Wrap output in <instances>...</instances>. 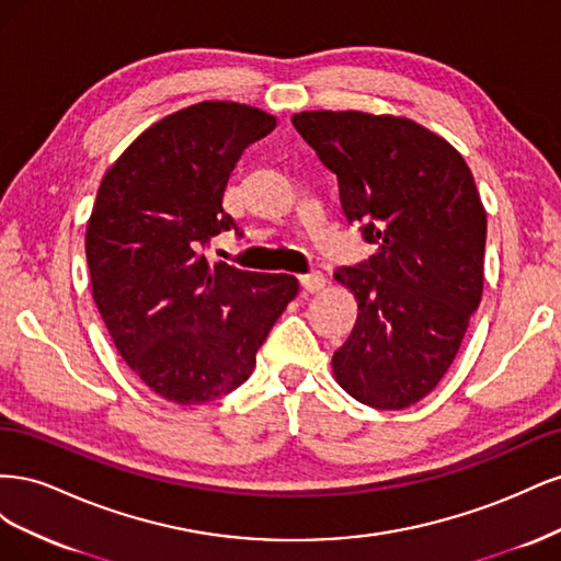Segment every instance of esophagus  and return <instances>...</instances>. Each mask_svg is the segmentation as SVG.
<instances>
[{
    "label": "esophagus",
    "mask_w": 561,
    "mask_h": 561,
    "mask_svg": "<svg viewBox=\"0 0 561 561\" xmlns=\"http://www.w3.org/2000/svg\"><path fill=\"white\" fill-rule=\"evenodd\" d=\"M299 283L307 293H318L322 290V285H325V276H322L320 271H311V274H301Z\"/></svg>",
    "instance_id": "esophagus-1"
}]
</instances>
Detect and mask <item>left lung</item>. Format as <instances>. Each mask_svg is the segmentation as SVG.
<instances>
[{
  "label": "left lung",
  "instance_id": "1",
  "mask_svg": "<svg viewBox=\"0 0 561 561\" xmlns=\"http://www.w3.org/2000/svg\"><path fill=\"white\" fill-rule=\"evenodd\" d=\"M293 124L336 175L348 225L377 254L339 266L358 320L334 351L339 386L377 410H404L445 377L484 283L486 215L463 157L398 116L301 112Z\"/></svg>",
  "mask_w": 561,
  "mask_h": 561
}]
</instances>
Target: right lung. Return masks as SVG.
I'll return each mask as SVG.
<instances>
[{"mask_svg":"<svg viewBox=\"0 0 561 561\" xmlns=\"http://www.w3.org/2000/svg\"><path fill=\"white\" fill-rule=\"evenodd\" d=\"M276 128L248 105L201 103L145 130L98 190L87 262L98 311L128 367L157 396L203 404L239 388L299 283L206 252L243 149Z\"/></svg>","mask_w":561,"mask_h":561,"instance_id":"obj_1","label":"right lung"}]
</instances>
